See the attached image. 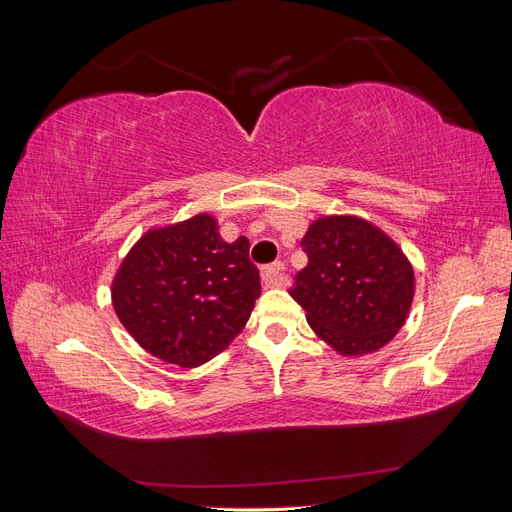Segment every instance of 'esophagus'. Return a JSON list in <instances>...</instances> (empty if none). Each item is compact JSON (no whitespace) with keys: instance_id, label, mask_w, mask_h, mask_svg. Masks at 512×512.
Listing matches in <instances>:
<instances>
[{"instance_id":"obj_1","label":"esophagus","mask_w":512,"mask_h":512,"mask_svg":"<svg viewBox=\"0 0 512 512\" xmlns=\"http://www.w3.org/2000/svg\"><path fill=\"white\" fill-rule=\"evenodd\" d=\"M262 284L265 288H275L284 284V262H273L262 269Z\"/></svg>"}]
</instances>
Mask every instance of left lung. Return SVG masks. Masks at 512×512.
Segmentation results:
<instances>
[{
	"mask_svg": "<svg viewBox=\"0 0 512 512\" xmlns=\"http://www.w3.org/2000/svg\"><path fill=\"white\" fill-rule=\"evenodd\" d=\"M307 267L292 299L324 342L342 354L389 344L414 297V271L399 247L359 218H322L301 241Z\"/></svg>",
	"mask_w": 512,
	"mask_h": 512,
	"instance_id": "obj_1",
	"label": "left lung"
}]
</instances>
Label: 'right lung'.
<instances>
[{
  "mask_svg": "<svg viewBox=\"0 0 512 512\" xmlns=\"http://www.w3.org/2000/svg\"><path fill=\"white\" fill-rule=\"evenodd\" d=\"M260 297L250 241L226 243L211 215L151 230L115 277L123 327L166 363L196 367L239 335Z\"/></svg>",
  "mask_w": 512,
  "mask_h": 512,
  "instance_id": "right-lung-1",
  "label": "right lung"
}]
</instances>
